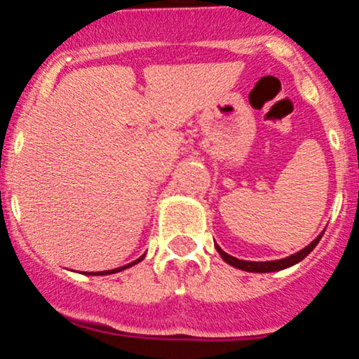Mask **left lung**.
Returning <instances> with one entry per match:
<instances>
[{"instance_id": "8db88e82", "label": "left lung", "mask_w": 359, "mask_h": 359, "mask_svg": "<svg viewBox=\"0 0 359 359\" xmlns=\"http://www.w3.org/2000/svg\"><path fill=\"white\" fill-rule=\"evenodd\" d=\"M321 235H323V233H321ZM321 235L316 236V238L313 240V242L309 243L308 247H304V249H302L301 252L292 254V256L285 257V259H278V261H266V262L242 261V259H236V257L230 256V254L224 252V250L221 249L219 245H216V249H217V252L221 254V257H223V259L226 261L228 264L235 266V268L243 269V271H250V273H269V271H280V269H285V268H289V266H294L295 262L304 259V257L308 256V254L311 252V250L318 245V242H320Z\"/></svg>"}]
</instances>
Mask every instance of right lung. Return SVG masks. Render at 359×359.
Listing matches in <instances>:
<instances>
[{
  "label": "right lung",
  "mask_w": 359,
  "mask_h": 359,
  "mask_svg": "<svg viewBox=\"0 0 359 359\" xmlns=\"http://www.w3.org/2000/svg\"><path fill=\"white\" fill-rule=\"evenodd\" d=\"M143 259V256L140 257V259H136L135 262H131V264H126V266H123V268H116V269H110V271H103V273H95V275H109V273H117V271H123V269H126V268H129V266H133V264H136V262H140Z\"/></svg>",
  "instance_id": "right-lung-1"
}]
</instances>
